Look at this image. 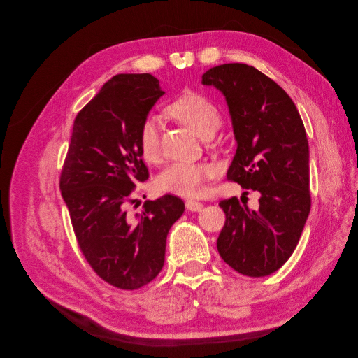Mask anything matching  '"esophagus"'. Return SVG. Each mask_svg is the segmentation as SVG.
Instances as JSON below:
<instances>
[{"label": "esophagus", "instance_id": "1", "mask_svg": "<svg viewBox=\"0 0 358 358\" xmlns=\"http://www.w3.org/2000/svg\"><path fill=\"white\" fill-rule=\"evenodd\" d=\"M185 206H187L188 210H192V212H199V210L203 209V204L200 201H196V200H187Z\"/></svg>", "mask_w": 358, "mask_h": 358}]
</instances>
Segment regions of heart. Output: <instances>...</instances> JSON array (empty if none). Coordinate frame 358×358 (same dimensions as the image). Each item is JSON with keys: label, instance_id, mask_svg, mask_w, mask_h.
Here are the masks:
<instances>
[{"label": "heart", "instance_id": "b5f03b06", "mask_svg": "<svg viewBox=\"0 0 358 358\" xmlns=\"http://www.w3.org/2000/svg\"><path fill=\"white\" fill-rule=\"evenodd\" d=\"M167 113L188 125L201 137H212L221 127V112L208 96L199 92H185L167 106ZM140 155L154 164L161 155L159 127L155 117H146L138 129ZM218 173V167L206 161H178L167 166L157 178V187L162 192L179 197L197 199L208 189V182Z\"/></svg>", "mask_w": 358, "mask_h": 358}]
</instances>
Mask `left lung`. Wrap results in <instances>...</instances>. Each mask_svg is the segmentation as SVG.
<instances>
[{
  "label": "left lung",
  "instance_id": "1",
  "mask_svg": "<svg viewBox=\"0 0 358 358\" xmlns=\"http://www.w3.org/2000/svg\"><path fill=\"white\" fill-rule=\"evenodd\" d=\"M201 82L218 88L230 109L237 150L227 179L259 192L257 210L237 197L220 201L225 224L216 248L236 272L267 276L294 252L310 210L305 125L289 95L246 64L212 67Z\"/></svg>",
  "mask_w": 358,
  "mask_h": 358
}]
</instances>
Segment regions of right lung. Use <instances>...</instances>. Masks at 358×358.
Here are the masks:
<instances>
[{
	"mask_svg": "<svg viewBox=\"0 0 358 358\" xmlns=\"http://www.w3.org/2000/svg\"><path fill=\"white\" fill-rule=\"evenodd\" d=\"M164 91L152 74H116L74 119L59 189L76 241L104 282L142 288L164 266L170 227L185 204L167 196L131 216L127 203L149 178L138 150V129ZM134 201V200H133Z\"/></svg>",
	"mask_w": 358,
	"mask_h": 358,
	"instance_id": "obj_1",
	"label": "right lung"
}]
</instances>
